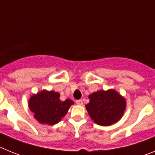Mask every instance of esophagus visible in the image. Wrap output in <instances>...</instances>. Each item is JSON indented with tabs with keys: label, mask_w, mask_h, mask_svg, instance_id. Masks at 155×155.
I'll use <instances>...</instances> for the list:
<instances>
[{
	"label": "esophagus",
	"mask_w": 155,
	"mask_h": 155,
	"mask_svg": "<svg viewBox=\"0 0 155 155\" xmlns=\"http://www.w3.org/2000/svg\"><path fill=\"white\" fill-rule=\"evenodd\" d=\"M76 103L77 105H81L83 104V101L81 99H79V100H77L76 101Z\"/></svg>",
	"instance_id": "esophagus-1"
}]
</instances>
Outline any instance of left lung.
<instances>
[{
	"mask_svg": "<svg viewBox=\"0 0 155 155\" xmlns=\"http://www.w3.org/2000/svg\"><path fill=\"white\" fill-rule=\"evenodd\" d=\"M86 110L94 124L108 127L121 120L127 107L124 96L115 89L98 90L88 95Z\"/></svg>",
	"mask_w": 155,
	"mask_h": 155,
	"instance_id": "left-lung-1",
	"label": "left lung"
}]
</instances>
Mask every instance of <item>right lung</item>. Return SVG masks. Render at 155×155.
<instances>
[{
    "label": "right lung",
    "instance_id": "add662e5",
    "mask_svg": "<svg viewBox=\"0 0 155 155\" xmlns=\"http://www.w3.org/2000/svg\"><path fill=\"white\" fill-rule=\"evenodd\" d=\"M61 94L54 91L42 90L33 94L28 99V107L39 124L55 125L64 118L70 107L74 105L72 100L61 101Z\"/></svg>",
    "mask_w": 155,
    "mask_h": 155
}]
</instances>
